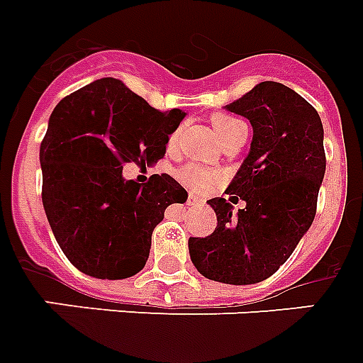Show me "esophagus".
<instances>
[{"label":"esophagus","instance_id":"obj_1","mask_svg":"<svg viewBox=\"0 0 363 363\" xmlns=\"http://www.w3.org/2000/svg\"><path fill=\"white\" fill-rule=\"evenodd\" d=\"M189 204L191 206H202V200L195 195H189Z\"/></svg>","mask_w":363,"mask_h":363}]
</instances>
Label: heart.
<instances>
[{
    "label": "heart",
    "instance_id": "b5f03b06",
    "mask_svg": "<svg viewBox=\"0 0 363 363\" xmlns=\"http://www.w3.org/2000/svg\"><path fill=\"white\" fill-rule=\"evenodd\" d=\"M211 125L216 129L217 136L221 138V142L234 140L238 136H247V125L242 120H238L234 116L228 114H216L211 116ZM176 133L170 136V144L176 142ZM178 178L182 179V184L187 185L193 191H206L211 184H216L217 176L210 172L208 168H202L199 164H185L178 172Z\"/></svg>",
    "mask_w": 363,
    "mask_h": 363
}]
</instances>
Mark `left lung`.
Returning <instances> with one entry per match:
<instances>
[{
	"label": "left lung",
	"mask_w": 363,
	"mask_h": 363,
	"mask_svg": "<svg viewBox=\"0 0 363 363\" xmlns=\"http://www.w3.org/2000/svg\"><path fill=\"white\" fill-rule=\"evenodd\" d=\"M225 108L247 118L253 140L230 199L208 200L216 230L189 238V253L208 279L253 285L274 275L311 227L326 172L324 129L317 110L279 82L257 84ZM238 198L246 208L232 216Z\"/></svg>",
	"instance_id": "8db88e82"
}]
</instances>
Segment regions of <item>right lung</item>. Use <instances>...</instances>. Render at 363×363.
I'll list each match as a JSON object with an SVG mask.
<instances>
[{"label": "right lung", "mask_w": 363, "mask_h": 363, "mask_svg": "<svg viewBox=\"0 0 363 363\" xmlns=\"http://www.w3.org/2000/svg\"><path fill=\"white\" fill-rule=\"evenodd\" d=\"M185 112H159L118 78H101L52 110L39 152L43 206L74 268L97 279H125L150 257L164 210L187 200L168 174L147 184L123 178L125 163H157Z\"/></svg>", "instance_id": "add662e5"}]
</instances>
